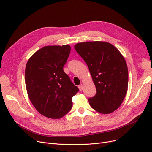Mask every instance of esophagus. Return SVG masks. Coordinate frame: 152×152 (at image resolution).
I'll list each match as a JSON object with an SVG mask.
<instances>
[{
	"mask_svg": "<svg viewBox=\"0 0 152 152\" xmlns=\"http://www.w3.org/2000/svg\"><path fill=\"white\" fill-rule=\"evenodd\" d=\"M78 87H79V91H83V88H84V86H83V84H81L80 85H79V86H78Z\"/></svg>",
	"mask_w": 152,
	"mask_h": 152,
	"instance_id": "obj_1",
	"label": "esophagus"
}]
</instances>
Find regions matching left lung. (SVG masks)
<instances>
[{"label": "left lung", "instance_id": "1", "mask_svg": "<svg viewBox=\"0 0 152 152\" xmlns=\"http://www.w3.org/2000/svg\"><path fill=\"white\" fill-rule=\"evenodd\" d=\"M75 49L88 66L97 89L89 99L91 107L102 114L113 112L121 105L128 87V70L123 55L103 41L79 42Z\"/></svg>", "mask_w": 152, "mask_h": 152}]
</instances>
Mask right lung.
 Listing matches in <instances>:
<instances>
[{"instance_id":"1","label":"right lung","mask_w":152,"mask_h":152,"mask_svg":"<svg viewBox=\"0 0 152 152\" xmlns=\"http://www.w3.org/2000/svg\"><path fill=\"white\" fill-rule=\"evenodd\" d=\"M70 50L68 44L45 46L26 63L28 95L38 112L45 117L60 119L67 114L73 106L72 98L79 91L63 69Z\"/></svg>"}]
</instances>
